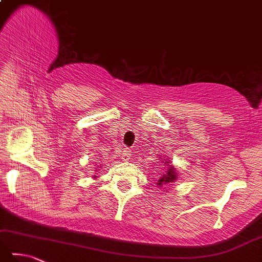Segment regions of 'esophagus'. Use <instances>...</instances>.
I'll return each mask as SVG.
<instances>
[{
    "label": "esophagus",
    "mask_w": 262,
    "mask_h": 262,
    "mask_svg": "<svg viewBox=\"0 0 262 262\" xmlns=\"http://www.w3.org/2000/svg\"><path fill=\"white\" fill-rule=\"evenodd\" d=\"M130 159V150L127 148H124V150L122 152V160L123 161H129Z\"/></svg>",
    "instance_id": "esophagus-1"
}]
</instances>
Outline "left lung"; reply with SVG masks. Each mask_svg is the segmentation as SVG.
Wrapping results in <instances>:
<instances>
[{
  "instance_id": "obj_1",
  "label": "left lung",
  "mask_w": 262,
  "mask_h": 262,
  "mask_svg": "<svg viewBox=\"0 0 262 262\" xmlns=\"http://www.w3.org/2000/svg\"><path fill=\"white\" fill-rule=\"evenodd\" d=\"M167 163L169 162H165V165H167ZM170 169H167L166 173L163 174V177H161V179L157 181V185H166L169 184V182H174L176 178H177V172L174 171V167H172V165H169Z\"/></svg>"
}]
</instances>
